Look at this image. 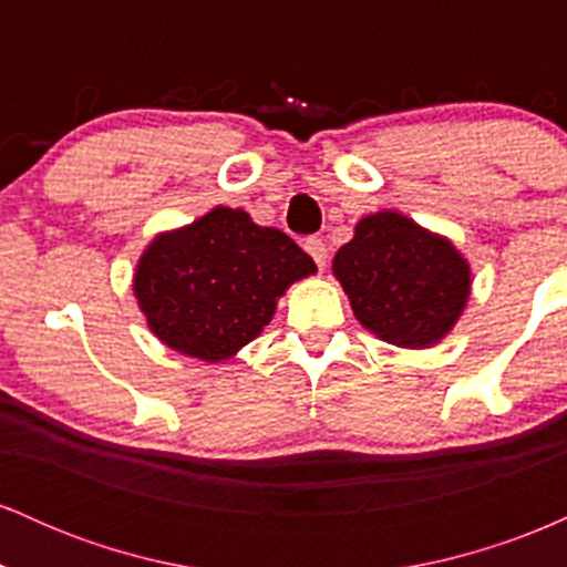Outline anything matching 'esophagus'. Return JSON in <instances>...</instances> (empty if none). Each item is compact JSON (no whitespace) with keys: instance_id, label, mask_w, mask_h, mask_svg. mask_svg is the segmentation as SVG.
<instances>
[{"instance_id":"obj_1","label":"esophagus","mask_w":567,"mask_h":567,"mask_svg":"<svg viewBox=\"0 0 567 567\" xmlns=\"http://www.w3.org/2000/svg\"><path fill=\"white\" fill-rule=\"evenodd\" d=\"M303 250L309 252L311 261L320 266V269H322L324 264H328V245H324V239H320V237H309V239H306V243H303Z\"/></svg>"}]
</instances>
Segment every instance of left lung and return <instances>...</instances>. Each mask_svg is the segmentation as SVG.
I'll return each mask as SVG.
<instances>
[{"mask_svg":"<svg viewBox=\"0 0 567 567\" xmlns=\"http://www.w3.org/2000/svg\"><path fill=\"white\" fill-rule=\"evenodd\" d=\"M333 275L370 333L426 349L451 333L472 288L470 264L445 237L402 213L362 218L333 258Z\"/></svg>","mask_w":567,"mask_h":567,"instance_id":"8db88e82","label":"left lung"}]
</instances>
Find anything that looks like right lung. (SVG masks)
<instances>
[{
	"label": "right lung",
	"instance_id": "1",
	"mask_svg": "<svg viewBox=\"0 0 567 567\" xmlns=\"http://www.w3.org/2000/svg\"><path fill=\"white\" fill-rule=\"evenodd\" d=\"M317 266L285 231L216 207L178 231L159 234L135 269L133 290L162 343L220 362L271 322L277 298Z\"/></svg>",
	"mask_w": 567,
	"mask_h": 567
}]
</instances>
